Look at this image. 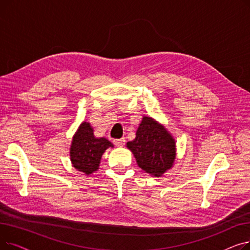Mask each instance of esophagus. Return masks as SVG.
Returning a JSON list of instances; mask_svg holds the SVG:
<instances>
[{"mask_svg": "<svg viewBox=\"0 0 250 250\" xmlns=\"http://www.w3.org/2000/svg\"><path fill=\"white\" fill-rule=\"evenodd\" d=\"M125 140L124 138L117 139V140H114V141H113V144H114V145H115L116 147H123V146L125 145Z\"/></svg>", "mask_w": 250, "mask_h": 250, "instance_id": "34e87169", "label": "esophagus"}]
</instances>
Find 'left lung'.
<instances>
[{"instance_id": "obj_1", "label": "left lung", "mask_w": 250, "mask_h": 250, "mask_svg": "<svg viewBox=\"0 0 250 250\" xmlns=\"http://www.w3.org/2000/svg\"><path fill=\"white\" fill-rule=\"evenodd\" d=\"M126 147L133 152L139 167L155 177L161 176L173 166L175 140L150 116L143 117L135 140L127 142Z\"/></svg>"}]
</instances>
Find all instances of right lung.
I'll list each match as a JSON object with an SVG mask.
<instances>
[{
	"mask_svg": "<svg viewBox=\"0 0 250 250\" xmlns=\"http://www.w3.org/2000/svg\"><path fill=\"white\" fill-rule=\"evenodd\" d=\"M89 123H82L73 137L70 157L78 171L89 175L98 169L103 153L112 144L105 138H95Z\"/></svg>",
	"mask_w": 250,
	"mask_h": 250,
	"instance_id": "1",
	"label": "right lung"
}]
</instances>
